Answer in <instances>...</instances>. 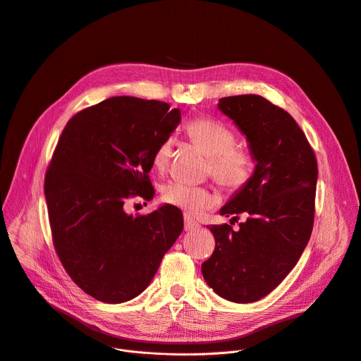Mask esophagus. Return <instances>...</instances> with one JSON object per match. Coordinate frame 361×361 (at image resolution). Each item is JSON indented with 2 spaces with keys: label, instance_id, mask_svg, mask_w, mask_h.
Masks as SVG:
<instances>
[{
  "label": "esophagus",
  "instance_id": "obj_1",
  "mask_svg": "<svg viewBox=\"0 0 361 361\" xmlns=\"http://www.w3.org/2000/svg\"><path fill=\"white\" fill-rule=\"evenodd\" d=\"M198 223H195L194 220H191L190 217H184V230L185 231H192L195 228H198Z\"/></svg>",
  "mask_w": 361,
  "mask_h": 361
}]
</instances>
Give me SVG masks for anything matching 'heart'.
Here are the masks:
<instances>
[{
    "mask_svg": "<svg viewBox=\"0 0 361 361\" xmlns=\"http://www.w3.org/2000/svg\"><path fill=\"white\" fill-rule=\"evenodd\" d=\"M190 140L209 156V171L227 190L243 188L254 171V159L247 148L235 145V133L224 123L197 117L185 126ZM174 138L166 137L152 154V164L164 170L171 159ZM166 202L178 207L188 216H197L217 202L216 194L205 188L181 181L170 183L163 192Z\"/></svg>",
    "mask_w": 361,
    "mask_h": 361,
    "instance_id": "1",
    "label": "heart"
}]
</instances>
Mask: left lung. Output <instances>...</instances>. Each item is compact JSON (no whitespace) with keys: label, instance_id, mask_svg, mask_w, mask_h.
I'll list each match as a JSON object with an SVG mask.
<instances>
[{"label":"left lung","instance_id":"8db88e82","mask_svg":"<svg viewBox=\"0 0 361 361\" xmlns=\"http://www.w3.org/2000/svg\"><path fill=\"white\" fill-rule=\"evenodd\" d=\"M219 110L245 135L255 167L220 210L230 224L241 212L247 220L237 232L209 226L216 248L201 271L220 297L252 302L286 279L310 240L317 160L295 120L264 97H224Z\"/></svg>","mask_w":361,"mask_h":361}]
</instances>
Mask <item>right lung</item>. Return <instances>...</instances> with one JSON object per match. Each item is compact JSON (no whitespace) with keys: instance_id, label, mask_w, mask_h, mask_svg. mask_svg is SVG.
Masks as SVG:
<instances>
[{"instance_id":"obj_1","label":"right lung","mask_w":361,"mask_h":361,"mask_svg":"<svg viewBox=\"0 0 361 361\" xmlns=\"http://www.w3.org/2000/svg\"><path fill=\"white\" fill-rule=\"evenodd\" d=\"M181 121L167 102L111 97L66 126L45 174L53 243L73 281L98 301L141 294L183 231L166 204L147 216L126 212L131 197L152 200V154Z\"/></svg>"}]
</instances>
